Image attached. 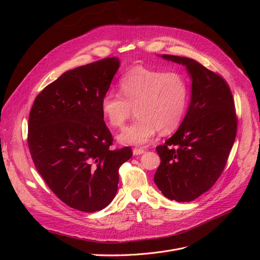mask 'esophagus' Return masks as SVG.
Wrapping results in <instances>:
<instances>
[{
  "label": "esophagus",
  "instance_id": "34e87169",
  "mask_svg": "<svg viewBox=\"0 0 260 260\" xmlns=\"http://www.w3.org/2000/svg\"><path fill=\"white\" fill-rule=\"evenodd\" d=\"M145 152V148H142V147H135L133 149V154L134 155H141Z\"/></svg>",
  "mask_w": 260,
  "mask_h": 260
}]
</instances>
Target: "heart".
<instances>
[{"mask_svg":"<svg viewBox=\"0 0 260 260\" xmlns=\"http://www.w3.org/2000/svg\"><path fill=\"white\" fill-rule=\"evenodd\" d=\"M120 92H106L101 99V112L112 127H122L137 115L118 139L123 144H143L157 131L170 134L179 127L189 102V86L179 73L154 70L137 65L123 75Z\"/></svg>","mask_w":260,"mask_h":260,"instance_id":"b5f03b06","label":"heart"}]
</instances>
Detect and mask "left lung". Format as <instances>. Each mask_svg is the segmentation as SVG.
I'll list each match as a JSON object with an SVG mask.
<instances>
[{
  "instance_id": "8db88e82",
  "label": "left lung",
  "mask_w": 260,
  "mask_h": 260,
  "mask_svg": "<svg viewBox=\"0 0 260 260\" xmlns=\"http://www.w3.org/2000/svg\"><path fill=\"white\" fill-rule=\"evenodd\" d=\"M186 66L192 99L178 131L156 147L161 163L154 181L171 200L199 197L221 176L237 133V115L228 82L194 59L163 54Z\"/></svg>"
}]
</instances>
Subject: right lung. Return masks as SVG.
<instances>
[{"instance_id":"1","label":"right lung","mask_w":260,"mask_h":260,"mask_svg":"<svg viewBox=\"0 0 260 260\" xmlns=\"http://www.w3.org/2000/svg\"><path fill=\"white\" fill-rule=\"evenodd\" d=\"M119 60L105 58L68 71L41 91L28 118L27 143L39 174L61 201L92 213L106 208L119 183V168L133 152L112 151L101 99Z\"/></svg>"}]
</instances>
